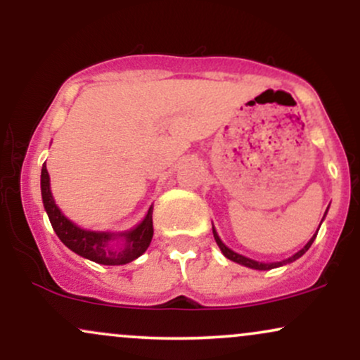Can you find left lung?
Instances as JSON below:
<instances>
[{
  "label": "left lung",
  "mask_w": 360,
  "mask_h": 360,
  "mask_svg": "<svg viewBox=\"0 0 360 360\" xmlns=\"http://www.w3.org/2000/svg\"><path fill=\"white\" fill-rule=\"evenodd\" d=\"M323 218H325V214H323ZM320 225H321V223H320ZM213 237H214V240H217L218 247H220V250L223 252V255H225L226 259L233 260V262H237V264H242V266H245V267H250V269H257V271H269V269H274V267L284 266V264L295 262L296 259H300L301 255H303L304 252H307V250L309 249V247H311V243H313V240H315L316 233L313 235V237L309 238V242L307 243V245H304L303 249H301L300 252H296V254L292 255V257H289V259H286V260H281V262H271V264H266V262H257V260H252V259H249V257H243V255L237 254V252H233L232 249H229V247H226L225 243H223V242L220 240V237H218V233H217V230H214V226H213Z\"/></svg>",
  "instance_id": "left-lung-1"
}]
</instances>
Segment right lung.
I'll return each instance as SVG.
<instances>
[{"label": "right lung", "instance_id": "add662e5", "mask_svg": "<svg viewBox=\"0 0 360 360\" xmlns=\"http://www.w3.org/2000/svg\"><path fill=\"white\" fill-rule=\"evenodd\" d=\"M40 188H42L44 208L52 223L53 232L65 247H69L81 257L103 264V266H123L140 257L150 245L152 235H154V226H152V210L154 208L152 206L148 208L142 223H139L134 230L122 233L91 232V230L79 229L76 223L68 220L57 208L51 193V177H49L45 162L42 166V176H40ZM118 238L124 240L122 248L112 245V242Z\"/></svg>", "mask_w": 360, "mask_h": 360}]
</instances>
